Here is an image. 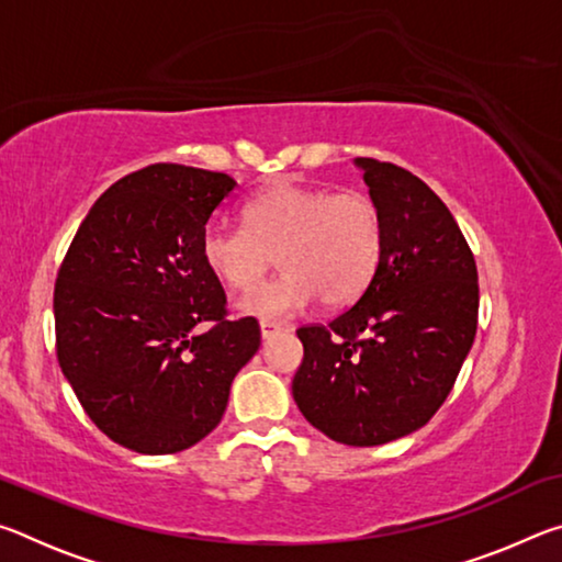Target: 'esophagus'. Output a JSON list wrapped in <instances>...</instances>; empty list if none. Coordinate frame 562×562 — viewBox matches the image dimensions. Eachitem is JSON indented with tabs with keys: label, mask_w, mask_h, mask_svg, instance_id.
I'll return each mask as SVG.
<instances>
[{
	"label": "esophagus",
	"mask_w": 562,
	"mask_h": 562,
	"mask_svg": "<svg viewBox=\"0 0 562 562\" xmlns=\"http://www.w3.org/2000/svg\"><path fill=\"white\" fill-rule=\"evenodd\" d=\"M284 325H280V322H272V319H262L260 322V331H262V339H270L278 335V331H282Z\"/></svg>",
	"instance_id": "obj_1"
}]
</instances>
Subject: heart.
Instances as JSON below:
<instances>
[{
  "instance_id": "heart-1",
  "label": "heart",
  "mask_w": 562,
  "mask_h": 562,
  "mask_svg": "<svg viewBox=\"0 0 562 562\" xmlns=\"http://www.w3.org/2000/svg\"><path fill=\"white\" fill-rule=\"evenodd\" d=\"M384 250V217L364 190L278 183L243 207V231L207 227L205 268L233 290H250L278 262L280 278L237 302L245 315L278 319L310 307L355 302L374 280Z\"/></svg>"
}]
</instances>
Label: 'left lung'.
Wrapping results in <instances>:
<instances>
[{"label": "left lung", "instance_id": "left-lung-1", "mask_svg": "<svg viewBox=\"0 0 562 562\" xmlns=\"http://www.w3.org/2000/svg\"><path fill=\"white\" fill-rule=\"evenodd\" d=\"M384 217L374 280L329 325H304L292 394L347 446L412 434L439 412L479 325V272L449 207L408 170L357 158Z\"/></svg>", "mask_w": 562, "mask_h": 562}]
</instances>
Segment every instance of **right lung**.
Wrapping results in <instances>:
<instances>
[{
  "instance_id": "add662e5",
  "label": "right lung",
  "mask_w": 562,
  "mask_h": 562,
  "mask_svg": "<svg viewBox=\"0 0 562 562\" xmlns=\"http://www.w3.org/2000/svg\"><path fill=\"white\" fill-rule=\"evenodd\" d=\"M237 183L156 164L103 193L56 274V357L83 412L136 453H176L225 414L235 374L260 347L255 317L227 319L205 268V225Z\"/></svg>"
}]
</instances>
